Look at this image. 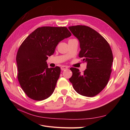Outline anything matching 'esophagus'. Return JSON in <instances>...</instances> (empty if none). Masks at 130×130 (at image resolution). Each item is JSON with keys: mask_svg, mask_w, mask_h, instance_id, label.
<instances>
[{"mask_svg": "<svg viewBox=\"0 0 130 130\" xmlns=\"http://www.w3.org/2000/svg\"><path fill=\"white\" fill-rule=\"evenodd\" d=\"M68 67L67 66H61V69L62 70H66L68 69Z\"/></svg>", "mask_w": 130, "mask_h": 130, "instance_id": "1", "label": "esophagus"}]
</instances>
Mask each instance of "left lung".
<instances>
[{
  "label": "left lung",
  "mask_w": 130,
  "mask_h": 130,
  "mask_svg": "<svg viewBox=\"0 0 130 130\" xmlns=\"http://www.w3.org/2000/svg\"><path fill=\"white\" fill-rule=\"evenodd\" d=\"M68 29L80 43L78 57L87 63L83 73L75 68L69 81L81 95L92 97L102 91L108 84L112 72L113 54L108 43L91 27L85 25L69 26Z\"/></svg>",
  "instance_id": "obj_1"
}]
</instances>
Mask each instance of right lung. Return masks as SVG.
Instances as JSON below:
<instances>
[{"instance_id": "add662e5", "label": "right lung", "mask_w": 130, "mask_h": 130, "mask_svg": "<svg viewBox=\"0 0 130 130\" xmlns=\"http://www.w3.org/2000/svg\"><path fill=\"white\" fill-rule=\"evenodd\" d=\"M72 34L66 27L43 26L30 34L18 50V79L27 96L35 100L47 99L53 93L60 77L59 67L48 68L46 60L58 43Z\"/></svg>"}]
</instances>
